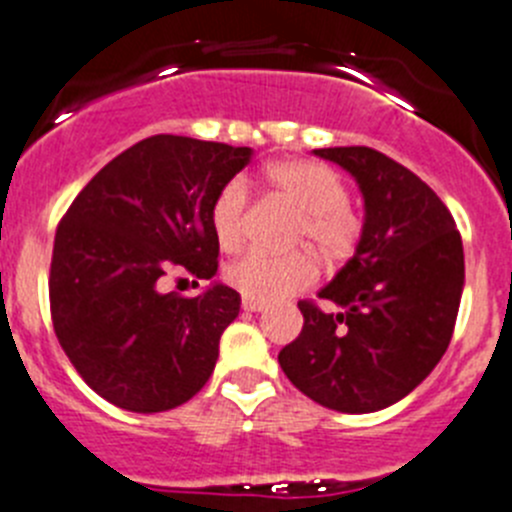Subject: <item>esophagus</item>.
<instances>
[{
    "instance_id": "obj_1",
    "label": "esophagus",
    "mask_w": 512,
    "mask_h": 512,
    "mask_svg": "<svg viewBox=\"0 0 512 512\" xmlns=\"http://www.w3.org/2000/svg\"><path fill=\"white\" fill-rule=\"evenodd\" d=\"M242 308H245V311H252V313H260V311H265V301H257V298H250V296H245L242 298Z\"/></svg>"
}]
</instances>
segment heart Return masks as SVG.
I'll return each instance as SVG.
<instances>
[{"label":"heart","mask_w":512,"mask_h":512,"mask_svg":"<svg viewBox=\"0 0 512 512\" xmlns=\"http://www.w3.org/2000/svg\"><path fill=\"white\" fill-rule=\"evenodd\" d=\"M267 188L301 211L298 237L306 239L326 260H339L352 250L357 222L349 214L347 188L334 170L311 160H280L265 168ZM250 193L242 178H232L219 188L211 204V229L222 250H237L245 242ZM316 260L308 252L270 255L247 252L227 267V280L245 296L257 301L280 298L306 288L316 278Z\"/></svg>","instance_id":"heart-1"}]
</instances>
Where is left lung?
<instances>
[{"instance_id":"obj_1","label":"left lung","mask_w":512,"mask_h":512,"mask_svg":"<svg viewBox=\"0 0 512 512\" xmlns=\"http://www.w3.org/2000/svg\"><path fill=\"white\" fill-rule=\"evenodd\" d=\"M313 155L357 181L365 222L347 265L301 301V334L280 349L288 380L324 408L375 413L431 375L451 342L464 250L449 209L416 173L372 147Z\"/></svg>"}]
</instances>
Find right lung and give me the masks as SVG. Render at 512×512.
<instances>
[{
  "label": "right lung",
  "mask_w": 512,
  "mask_h": 512,
  "mask_svg": "<svg viewBox=\"0 0 512 512\" xmlns=\"http://www.w3.org/2000/svg\"><path fill=\"white\" fill-rule=\"evenodd\" d=\"M250 160L252 147L147 137L104 165L58 224L55 336L86 385L117 408L170 411L214 372L239 293L214 280L196 298H181L158 283L170 267L214 278L211 204Z\"/></svg>",
  "instance_id": "obj_1"
}]
</instances>
